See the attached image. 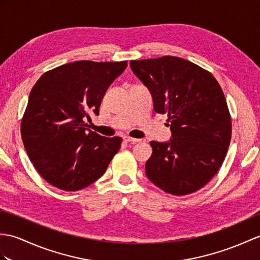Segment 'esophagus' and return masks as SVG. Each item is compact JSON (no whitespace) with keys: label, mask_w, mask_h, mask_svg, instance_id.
Instances as JSON below:
<instances>
[{"label":"esophagus","mask_w":260,"mask_h":260,"mask_svg":"<svg viewBox=\"0 0 260 260\" xmlns=\"http://www.w3.org/2000/svg\"><path fill=\"white\" fill-rule=\"evenodd\" d=\"M124 141L127 142V143H132V144H135V143H140L142 140H140V138H133V137H129V136H124Z\"/></svg>","instance_id":"esophagus-1"}]
</instances>
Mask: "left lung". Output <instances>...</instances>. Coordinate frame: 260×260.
I'll return each instance as SVG.
<instances>
[{
    "mask_svg": "<svg viewBox=\"0 0 260 260\" xmlns=\"http://www.w3.org/2000/svg\"><path fill=\"white\" fill-rule=\"evenodd\" d=\"M152 94L154 111L167 114L170 142H150L148 179L172 195L191 194L218 172L232 137L227 102L208 71L176 56L131 61Z\"/></svg>",
    "mask_w": 260,
    "mask_h": 260,
    "instance_id": "1",
    "label": "left lung"
}]
</instances>
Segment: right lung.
<instances>
[{
    "label": "right lung",
    "mask_w": 260,
    "mask_h": 260,
    "mask_svg": "<svg viewBox=\"0 0 260 260\" xmlns=\"http://www.w3.org/2000/svg\"><path fill=\"white\" fill-rule=\"evenodd\" d=\"M127 62L77 61L47 71L35 83L21 123L28 158L48 184L75 191L98 180L122 143L87 128L107 88Z\"/></svg>",
    "instance_id": "obj_1"
}]
</instances>
